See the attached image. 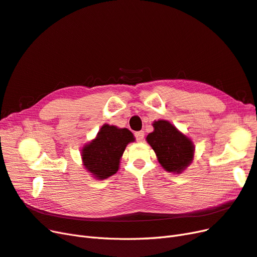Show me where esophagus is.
I'll use <instances>...</instances> for the list:
<instances>
[{
    "label": "esophagus",
    "mask_w": 257,
    "mask_h": 257,
    "mask_svg": "<svg viewBox=\"0 0 257 257\" xmlns=\"http://www.w3.org/2000/svg\"><path fill=\"white\" fill-rule=\"evenodd\" d=\"M135 137H136L138 142H143V140H144V131H138V133L135 134Z\"/></svg>",
    "instance_id": "1"
}]
</instances>
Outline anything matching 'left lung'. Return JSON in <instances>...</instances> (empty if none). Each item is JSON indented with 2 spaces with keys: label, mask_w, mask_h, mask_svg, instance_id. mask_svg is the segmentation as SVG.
<instances>
[{
  "label": "left lung",
  "mask_w": 257,
  "mask_h": 257,
  "mask_svg": "<svg viewBox=\"0 0 257 257\" xmlns=\"http://www.w3.org/2000/svg\"><path fill=\"white\" fill-rule=\"evenodd\" d=\"M154 131L146 137V141L155 152L161 167L168 172L181 173L192 164L195 146L185 135L168 120H155Z\"/></svg>",
  "instance_id": "8db88e82"
}]
</instances>
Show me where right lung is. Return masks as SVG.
<instances>
[{
  "label": "right lung",
  "mask_w": 257,
  "mask_h": 257,
  "mask_svg": "<svg viewBox=\"0 0 257 257\" xmlns=\"http://www.w3.org/2000/svg\"><path fill=\"white\" fill-rule=\"evenodd\" d=\"M135 141L127 128H117L105 123L96 139L82 150L83 165L98 180L107 179L118 171L119 161L126 146Z\"/></svg>",
  "instance_id": "right-lung-1"
}]
</instances>
